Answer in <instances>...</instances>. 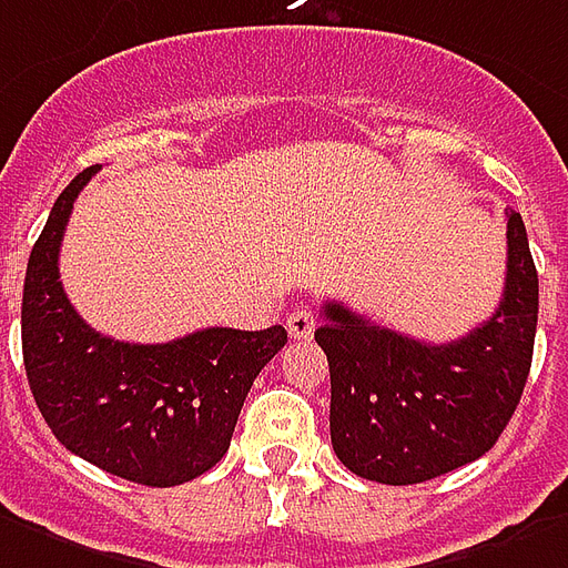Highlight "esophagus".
Here are the masks:
<instances>
[{"label":"esophagus","instance_id":"obj_1","mask_svg":"<svg viewBox=\"0 0 568 568\" xmlns=\"http://www.w3.org/2000/svg\"><path fill=\"white\" fill-rule=\"evenodd\" d=\"M285 327L295 339H310L316 331V313L306 306H297L295 313H288V318H285Z\"/></svg>","mask_w":568,"mask_h":568}]
</instances>
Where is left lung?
Masks as SVG:
<instances>
[{"mask_svg": "<svg viewBox=\"0 0 568 568\" xmlns=\"http://www.w3.org/2000/svg\"><path fill=\"white\" fill-rule=\"evenodd\" d=\"M506 285L494 316L452 343H422L343 304L322 306L331 445L379 485H418L494 448L530 376L539 273L520 213H506Z\"/></svg>", "mask_w": 568, "mask_h": 568, "instance_id": "obj_1", "label": "left lung"}]
</instances>
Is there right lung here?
Returning <instances> with one entry per match:
<instances>
[{
    "label": "right lung",
    "instance_id": "obj_1",
    "mask_svg": "<svg viewBox=\"0 0 568 568\" xmlns=\"http://www.w3.org/2000/svg\"><path fill=\"white\" fill-rule=\"evenodd\" d=\"M95 171L62 189L29 255L20 310L29 388L71 455L138 485H183L229 452L252 382L288 334L204 327L141 346L92 331L60 283V243Z\"/></svg>",
    "mask_w": 568,
    "mask_h": 568
}]
</instances>
